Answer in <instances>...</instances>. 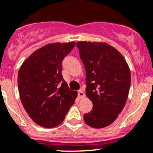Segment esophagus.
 I'll list each match as a JSON object with an SVG mask.
<instances>
[{"label":"esophagus","mask_w":153,"mask_h":153,"mask_svg":"<svg viewBox=\"0 0 153 153\" xmlns=\"http://www.w3.org/2000/svg\"><path fill=\"white\" fill-rule=\"evenodd\" d=\"M78 95L79 98H84L85 97V94L83 91H82L81 90H79L78 92Z\"/></svg>","instance_id":"1"}]
</instances>
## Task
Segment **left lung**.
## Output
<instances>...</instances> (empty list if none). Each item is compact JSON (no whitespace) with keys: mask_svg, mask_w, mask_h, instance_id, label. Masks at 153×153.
Instances as JSON below:
<instances>
[{"mask_svg":"<svg viewBox=\"0 0 153 153\" xmlns=\"http://www.w3.org/2000/svg\"><path fill=\"white\" fill-rule=\"evenodd\" d=\"M86 70V94L93 108L83 116L90 127L102 128L115 121L125 107L131 86V71L123 56L105 42H78Z\"/></svg>","mask_w":153,"mask_h":153,"instance_id":"left-lung-1","label":"left lung"}]
</instances>
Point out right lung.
I'll return each mask as SVG.
<instances>
[{
	"instance_id": "1",
	"label": "right lung",
	"mask_w": 153,
	"mask_h": 153,
	"mask_svg": "<svg viewBox=\"0 0 153 153\" xmlns=\"http://www.w3.org/2000/svg\"><path fill=\"white\" fill-rule=\"evenodd\" d=\"M75 43L56 42L36 50L20 67L17 77L22 105L35 123L51 128L60 125L75 102L62 75V61Z\"/></svg>"
}]
</instances>
